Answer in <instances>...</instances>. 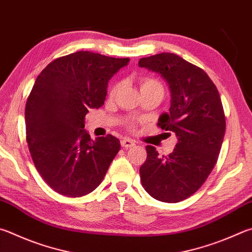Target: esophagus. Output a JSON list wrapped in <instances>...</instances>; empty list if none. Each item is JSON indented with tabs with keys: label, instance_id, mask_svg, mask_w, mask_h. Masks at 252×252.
Returning a JSON list of instances; mask_svg holds the SVG:
<instances>
[{
	"label": "esophagus",
	"instance_id": "34e87169",
	"mask_svg": "<svg viewBox=\"0 0 252 252\" xmlns=\"http://www.w3.org/2000/svg\"><path fill=\"white\" fill-rule=\"evenodd\" d=\"M121 146L122 148H131V146H134V142L131 139H123L121 140Z\"/></svg>",
	"mask_w": 252,
	"mask_h": 252
}]
</instances>
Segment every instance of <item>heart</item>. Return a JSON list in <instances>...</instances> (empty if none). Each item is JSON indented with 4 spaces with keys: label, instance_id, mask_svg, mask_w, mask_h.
Returning <instances> with one entry per match:
<instances>
[{
    "label": "heart",
    "instance_id": "1",
    "mask_svg": "<svg viewBox=\"0 0 252 252\" xmlns=\"http://www.w3.org/2000/svg\"><path fill=\"white\" fill-rule=\"evenodd\" d=\"M139 84H140L141 93L142 91H158V93L162 94L164 93V88H163L162 84L155 78H150V77H142V78L139 80ZM119 89H120V85H116L111 89L110 94L114 95L118 93Z\"/></svg>",
    "mask_w": 252,
    "mask_h": 252
}]
</instances>
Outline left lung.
Here are the masks:
<instances>
[{"label":"left lung","mask_w":252,"mask_h":252,"mask_svg":"<svg viewBox=\"0 0 252 252\" xmlns=\"http://www.w3.org/2000/svg\"><path fill=\"white\" fill-rule=\"evenodd\" d=\"M139 66L167 82L171 107L159 116L158 125L177 139L166 157L146 146L148 155L140 167L142 186L161 202H181L199 189L217 162L226 130L220 95L202 68L175 54L142 58Z\"/></svg>","instance_id":"1"}]
</instances>
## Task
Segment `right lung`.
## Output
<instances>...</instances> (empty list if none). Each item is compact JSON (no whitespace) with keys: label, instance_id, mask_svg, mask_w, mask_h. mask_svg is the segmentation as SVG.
<instances>
[{"label":"right lung","instance_id":"1","mask_svg":"<svg viewBox=\"0 0 252 252\" xmlns=\"http://www.w3.org/2000/svg\"><path fill=\"white\" fill-rule=\"evenodd\" d=\"M129 62L81 50L55 59L36 79L25 107L26 140L36 170L57 193L85 196L106 176L120 141L111 134L91 140L84 120L104 103L109 80Z\"/></svg>","mask_w":252,"mask_h":252}]
</instances>
